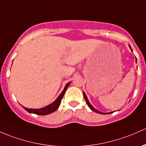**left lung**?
Instances as JSON below:
<instances>
[{
  "label": "left lung",
  "instance_id": "1",
  "mask_svg": "<svg viewBox=\"0 0 146 146\" xmlns=\"http://www.w3.org/2000/svg\"><path fill=\"white\" fill-rule=\"evenodd\" d=\"M129 48H130L131 51H132V48H131V46H129ZM136 63H137V57H136ZM83 95H84V99H85V100H86V103H87L88 106L89 107V108H90L91 110H92V111H94L96 112V113H100V114H109V113H113V111H111V112H108V113H102V112H100V111H99L98 110H97L96 109H95V108H94V107H93L92 105H91V103H90V102H89V100H88V98H87V96H86V94H85V93H84V92H83Z\"/></svg>",
  "mask_w": 146,
  "mask_h": 146
}]
</instances>
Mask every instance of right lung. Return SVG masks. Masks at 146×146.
Listing matches in <instances>:
<instances>
[{"mask_svg":"<svg viewBox=\"0 0 146 146\" xmlns=\"http://www.w3.org/2000/svg\"><path fill=\"white\" fill-rule=\"evenodd\" d=\"M70 82L67 83L66 84L64 89V90L62 91V92L59 95V96L57 98V99L54 101L53 102H52L50 105H47V106L43 107V108H40V109H29V108H26V107H24L21 105L22 107L26 110L27 111L29 112L30 113H35V114L37 115H41V116H44V115H47L49 114V113H52V112L55 111L56 110L58 109V107H60V103H61V100H62V98L64 97V95L66 91L67 88L68 87V86L70 85Z\"/></svg>","mask_w":146,"mask_h":146,"instance_id":"right-lung-1","label":"right lung"}]
</instances>
